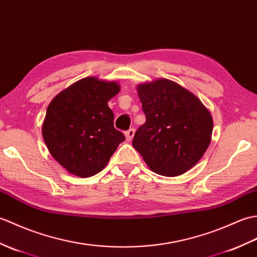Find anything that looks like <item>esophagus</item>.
I'll list each match as a JSON object with an SVG mask.
<instances>
[{
	"mask_svg": "<svg viewBox=\"0 0 257 257\" xmlns=\"http://www.w3.org/2000/svg\"><path fill=\"white\" fill-rule=\"evenodd\" d=\"M134 128H130L128 131H126V132H125V140H126L127 142H131L133 140V136H134Z\"/></svg>",
	"mask_w": 257,
	"mask_h": 257,
	"instance_id": "obj_1",
	"label": "esophagus"
}]
</instances>
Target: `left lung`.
Returning <instances> with one entry per match:
<instances>
[{"label": "left lung", "instance_id": "left-lung-1", "mask_svg": "<svg viewBox=\"0 0 257 257\" xmlns=\"http://www.w3.org/2000/svg\"><path fill=\"white\" fill-rule=\"evenodd\" d=\"M146 122L133 147L152 172L179 176L200 161L210 145L213 119L200 99L168 79L138 85Z\"/></svg>", "mask_w": 257, "mask_h": 257}]
</instances>
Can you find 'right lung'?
<instances>
[{
    "label": "right lung",
    "mask_w": 257,
    "mask_h": 257,
    "mask_svg": "<svg viewBox=\"0 0 257 257\" xmlns=\"http://www.w3.org/2000/svg\"><path fill=\"white\" fill-rule=\"evenodd\" d=\"M118 92L116 81L87 77L51 100L43 139L50 155L69 174L84 178L100 173L125 140L114 128V114L107 105Z\"/></svg>",
    "instance_id": "add662e5"
}]
</instances>
